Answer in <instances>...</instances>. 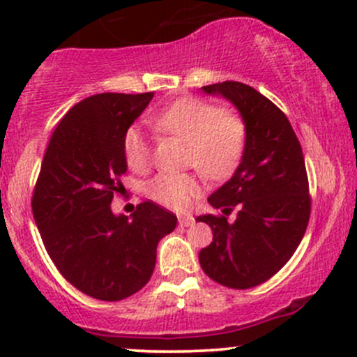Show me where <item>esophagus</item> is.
Wrapping results in <instances>:
<instances>
[{"mask_svg":"<svg viewBox=\"0 0 357 357\" xmlns=\"http://www.w3.org/2000/svg\"><path fill=\"white\" fill-rule=\"evenodd\" d=\"M178 221H179V226H183V228H188V226L195 225V219H193V215H188V214L179 215Z\"/></svg>","mask_w":357,"mask_h":357,"instance_id":"1","label":"esophagus"}]
</instances>
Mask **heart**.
I'll list each match as a JSON object with an SVG mask.
<instances>
[{
	"instance_id": "b5f03b06",
	"label": "heart",
	"mask_w": 357,
	"mask_h": 357,
	"mask_svg": "<svg viewBox=\"0 0 357 357\" xmlns=\"http://www.w3.org/2000/svg\"><path fill=\"white\" fill-rule=\"evenodd\" d=\"M152 122L160 131L188 143V162L211 179L228 178L245 149L243 122L236 115L222 112L218 105L204 100H178L153 115ZM124 157L132 171L149 167L150 143L143 129L135 126L126 132ZM146 193L164 207L183 211L200 193V181L188 172H162L146 185Z\"/></svg>"
}]
</instances>
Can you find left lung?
<instances>
[{
	"label": "left lung",
	"mask_w": 357,
	"mask_h": 357,
	"mask_svg": "<svg viewBox=\"0 0 357 357\" xmlns=\"http://www.w3.org/2000/svg\"><path fill=\"white\" fill-rule=\"evenodd\" d=\"M202 91L228 100L245 126V149L231 178L208 197L222 215L204 214L212 243L199 261L208 278L229 289H252L271 278L294 255L311 212L301 143L289 119L250 86L225 81ZM235 208V222L225 215Z\"/></svg>",
	"instance_id": "8db88e82"
}]
</instances>
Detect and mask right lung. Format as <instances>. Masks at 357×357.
Wrapping results in <instances>:
<instances>
[{
  "label": "right lung",
  "mask_w": 357,
  "mask_h": 357,
  "mask_svg": "<svg viewBox=\"0 0 357 357\" xmlns=\"http://www.w3.org/2000/svg\"><path fill=\"white\" fill-rule=\"evenodd\" d=\"M153 93L89 96L67 112L50 138L32 214L50 257L68 283L100 301H122L149 283L157 245L178 218L153 202L131 215L112 199L128 171L124 136Z\"/></svg>",
  "instance_id": "add662e5"
}]
</instances>
